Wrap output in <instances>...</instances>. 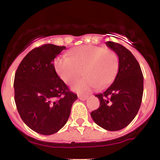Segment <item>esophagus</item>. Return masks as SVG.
Listing matches in <instances>:
<instances>
[{
	"instance_id": "esophagus-1",
	"label": "esophagus",
	"mask_w": 160,
	"mask_h": 160,
	"mask_svg": "<svg viewBox=\"0 0 160 160\" xmlns=\"http://www.w3.org/2000/svg\"><path fill=\"white\" fill-rule=\"evenodd\" d=\"M88 96H82V95H79L78 96V98L80 100H81V101H86L88 99Z\"/></svg>"
}]
</instances>
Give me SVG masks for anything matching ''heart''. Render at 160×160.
<instances>
[{"label": "heart", "instance_id": "obj_1", "mask_svg": "<svg viewBox=\"0 0 160 160\" xmlns=\"http://www.w3.org/2000/svg\"><path fill=\"white\" fill-rule=\"evenodd\" d=\"M118 66V56L114 50L96 46L75 48L69 52V56H59L55 60L59 77L67 84L80 78L84 70L86 77L72 86L73 91L82 94L98 87L108 86L117 75Z\"/></svg>", "mask_w": 160, "mask_h": 160}]
</instances>
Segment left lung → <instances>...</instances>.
<instances>
[{
	"label": "left lung",
	"instance_id": "obj_1",
	"mask_svg": "<svg viewBox=\"0 0 160 160\" xmlns=\"http://www.w3.org/2000/svg\"><path fill=\"white\" fill-rule=\"evenodd\" d=\"M106 45L117 53L118 71L112 84L95 96L100 106L90 113L95 123L108 131H118L128 126L141 106L143 75L139 63L128 49L118 43Z\"/></svg>",
	"mask_w": 160,
	"mask_h": 160
}]
</instances>
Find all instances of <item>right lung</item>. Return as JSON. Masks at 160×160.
Wrapping results in <instances>:
<instances>
[{
	"label": "right lung",
	"mask_w": 160,
	"mask_h": 160,
	"mask_svg": "<svg viewBox=\"0 0 160 160\" xmlns=\"http://www.w3.org/2000/svg\"><path fill=\"white\" fill-rule=\"evenodd\" d=\"M65 49L52 44L35 48L24 57L14 75V101L21 118L41 135L60 130L77 99L59 78L53 64Z\"/></svg>",
	"instance_id": "obj_1"
}]
</instances>
